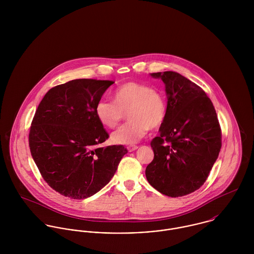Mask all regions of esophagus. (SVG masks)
Returning a JSON list of instances; mask_svg holds the SVG:
<instances>
[{
    "instance_id": "esophagus-1",
    "label": "esophagus",
    "mask_w": 254,
    "mask_h": 254,
    "mask_svg": "<svg viewBox=\"0 0 254 254\" xmlns=\"http://www.w3.org/2000/svg\"><path fill=\"white\" fill-rule=\"evenodd\" d=\"M138 148V145H128L127 146V149H128V151H134V150H136Z\"/></svg>"
}]
</instances>
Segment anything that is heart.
Here are the masks:
<instances>
[{
    "label": "heart",
    "mask_w": 254,
    "mask_h": 254,
    "mask_svg": "<svg viewBox=\"0 0 254 254\" xmlns=\"http://www.w3.org/2000/svg\"><path fill=\"white\" fill-rule=\"evenodd\" d=\"M128 111L130 120L111 135L119 145H134L144 138L149 128H159L167 116V103L164 95L150 86L138 82H126L112 93V102L101 100L95 112L99 121L113 129Z\"/></svg>",
    "instance_id": "b5f03b06"
}]
</instances>
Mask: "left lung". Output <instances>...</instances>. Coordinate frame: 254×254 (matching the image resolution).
Wrapping results in <instances>:
<instances>
[{"instance_id":"left-lung-1","label":"left lung","mask_w":254,"mask_h":254,"mask_svg":"<svg viewBox=\"0 0 254 254\" xmlns=\"http://www.w3.org/2000/svg\"><path fill=\"white\" fill-rule=\"evenodd\" d=\"M167 94V116L150 145L154 157L145 168L148 183L178 197L198 190L217 159L222 133L212 102L196 84L174 71L151 73Z\"/></svg>"}]
</instances>
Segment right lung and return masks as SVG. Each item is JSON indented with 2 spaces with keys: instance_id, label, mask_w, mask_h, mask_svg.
I'll return each mask as SVG.
<instances>
[{
  "instance_id": "right-lung-1",
  "label": "right lung",
  "mask_w": 254,
  "mask_h": 254,
  "mask_svg": "<svg viewBox=\"0 0 254 254\" xmlns=\"http://www.w3.org/2000/svg\"><path fill=\"white\" fill-rule=\"evenodd\" d=\"M114 82L76 79L58 85L38 106L29 147L48 185L64 196L83 199L102 190L128 152L123 145L102 146L109 133L95 109Z\"/></svg>"
}]
</instances>
